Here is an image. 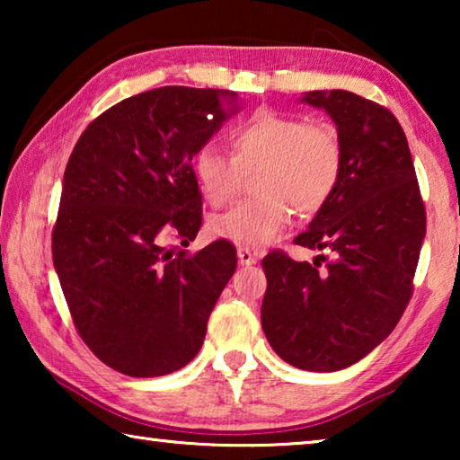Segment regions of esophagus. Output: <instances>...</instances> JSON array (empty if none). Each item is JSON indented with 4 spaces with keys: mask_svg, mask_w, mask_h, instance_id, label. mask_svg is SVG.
<instances>
[{
    "mask_svg": "<svg viewBox=\"0 0 460 460\" xmlns=\"http://www.w3.org/2000/svg\"><path fill=\"white\" fill-rule=\"evenodd\" d=\"M237 260H239L241 266H253V263L258 261V258H255V255L249 252L247 247H239L237 249Z\"/></svg>",
    "mask_w": 460,
    "mask_h": 460,
    "instance_id": "esophagus-1",
    "label": "esophagus"
}]
</instances>
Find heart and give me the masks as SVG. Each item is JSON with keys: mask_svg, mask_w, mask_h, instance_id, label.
I'll list each match as a JSON object with an SVG mask.
<instances>
[{"mask_svg": "<svg viewBox=\"0 0 460 460\" xmlns=\"http://www.w3.org/2000/svg\"><path fill=\"white\" fill-rule=\"evenodd\" d=\"M231 153L215 144L192 155V174L205 199L223 207L235 194L243 172L253 174L258 199L217 215L211 233L243 247H263L290 223L292 208L302 217L321 211L342 174V142L329 121L294 115L255 113L231 134Z\"/></svg>", "mask_w": 460, "mask_h": 460, "instance_id": "1", "label": "heart"}]
</instances>
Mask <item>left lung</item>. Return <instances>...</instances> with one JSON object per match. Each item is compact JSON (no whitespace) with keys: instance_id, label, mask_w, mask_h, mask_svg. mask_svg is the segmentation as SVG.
<instances>
[{"instance_id":"left-lung-1","label":"left lung","mask_w":460,"mask_h":460,"mask_svg":"<svg viewBox=\"0 0 460 460\" xmlns=\"http://www.w3.org/2000/svg\"><path fill=\"white\" fill-rule=\"evenodd\" d=\"M300 101L324 109L342 142L337 190L294 239L329 258L316 255L324 269L282 252L263 258L261 326L286 363L339 371L369 355L406 310L426 211L406 134L389 109L341 89Z\"/></svg>"}]
</instances>
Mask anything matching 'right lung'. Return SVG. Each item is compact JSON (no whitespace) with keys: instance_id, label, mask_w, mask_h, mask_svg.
Returning <instances> with one entry per match:
<instances>
[{"instance_id":"right-lung-1","label":"right lung","mask_w":460,"mask_h":460,"mask_svg":"<svg viewBox=\"0 0 460 460\" xmlns=\"http://www.w3.org/2000/svg\"><path fill=\"white\" fill-rule=\"evenodd\" d=\"M239 111L237 93L160 87L109 107L62 178L52 260L81 339L129 377L178 371L237 268L229 241L197 253L202 221L192 155Z\"/></svg>"}]
</instances>
